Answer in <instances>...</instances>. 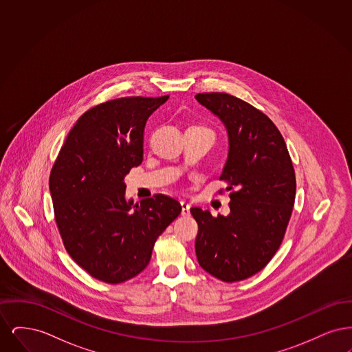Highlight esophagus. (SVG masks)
Returning <instances> with one entry per match:
<instances>
[{
	"instance_id": "obj_1",
	"label": "esophagus",
	"mask_w": 352,
	"mask_h": 352,
	"mask_svg": "<svg viewBox=\"0 0 352 352\" xmlns=\"http://www.w3.org/2000/svg\"><path fill=\"white\" fill-rule=\"evenodd\" d=\"M181 206H182V215L188 217L190 215V204L186 201H181Z\"/></svg>"
}]
</instances>
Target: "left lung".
I'll return each instance as SVG.
<instances>
[{
  "mask_svg": "<svg viewBox=\"0 0 352 352\" xmlns=\"http://www.w3.org/2000/svg\"><path fill=\"white\" fill-rule=\"evenodd\" d=\"M195 99L228 132V160L220 181L228 184L230 215L192 207L198 223L195 253L201 268L224 283L250 278L278 251L296 199V173L284 137L247 101L224 92Z\"/></svg>",
  "mask_w": 352,
  "mask_h": 352,
  "instance_id": "left-lung-1",
  "label": "left lung"
}]
</instances>
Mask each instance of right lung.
Listing matches in <instances>:
<instances>
[{
  "label": "right lung",
  "mask_w": 352,
  "mask_h": 352,
  "mask_svg": "<svg viewBox=\"0 0 352 352\" xmlns=\"http://www.w3.org/2000/svg\"><path fill=\"white\" fill-rule=\"evenodd\" d=\"M168 96H129L92 107L52 165L55 223L71 258L94 278L121 284L148 267L157 237L182 211L157 194L125 201V175L142 162L144 129Z\"/></svg>",
  "instance_id": "add662e5"
}]
</instances>
